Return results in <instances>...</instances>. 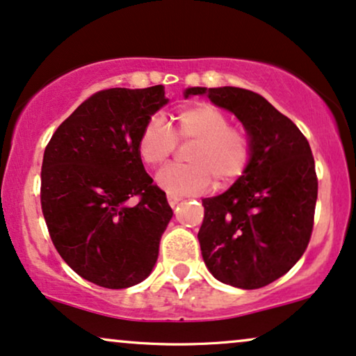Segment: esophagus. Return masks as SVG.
I'll use <instances>...</instances> for the list:
<instances>
[{
  "label": "esophagus",
  "mask_w": 356,
  "mask_h": 356,
  "mask_svg": "<svg viewBox=\"0 0 356 356\" xmlns=\"http://www.w3.org/2000/svg\"><path fill=\"white\" fill-rule=\"evenodd\" d=\"M166 200H168V204L171 206V208H175V206H177L179 201H181L179 196H175V195H168V196H166Z\"/></svg>",
  "instance_id": "34e87169"
}]
</instances>
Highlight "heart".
Returning <instances> with one entry per match:
<instances>
[{
  "label": "heart",
  "instance_id": "1",
  "mask_svg": "<svg viewBox=\"0 0 356 356\" xmlns=\"http://www.w3.org/2000/svg\"><path fill=\"white\" fill-rule=\"evenodd\" d=\"M177 143L190 145L188 165L166 166L156 183L170 195H196L208 190L214 179L218 188L232 185L243 177L252 160L251 134L231 125V117L213 104H196L173 115L171 130L158 118L143 125L138 135V155L148 166H161L177 152Z\"/></svg>",
  "mask_w": 356,
  "mask_h": 356
}]
</instances>
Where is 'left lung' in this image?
<instances>
[{
	"mask_svg": "<svg viewBox=\"0 0 356 356\" xmlns=\"http://www.w3.org/2000/svg\"><path fill=\"white\" fill-rule=\"evenodd\" d=\"M234 113L254 142L249 168L229 190L204 198L198 239L204 264L221 282L259 289L289 272L314 229L318 181L310 145L291 118L239 87H191Z\"/></svg>",
	"mask_w": 356,
	"mask_h": 356,
	"instance_id": "8db88e82",
	"label": "left lung"
}]
</instances>
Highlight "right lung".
Returning <instances> with one entry per match:
<instances>
[{
  "label": "right lung",
  "instance_id": "1",
  "mask_svg": "<svg viewBox=\"0 0 356 356\" xmlns=\"http://www.w3.org/2000/svg\"><path fill=\"white\" fill-rule=\"evenodd\" d=\"M168 104L163 86L105 89L57 127L41 168L52 244L81 277L127 289L150 275L171 211L138 155V135Z\"/></svg>",
  "mask_w": 356,
  "mask_h": 356
}]
</instances>
